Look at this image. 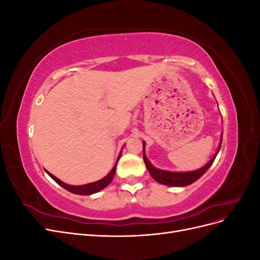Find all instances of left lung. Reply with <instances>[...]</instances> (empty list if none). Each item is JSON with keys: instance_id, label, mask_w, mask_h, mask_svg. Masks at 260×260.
Wrapping results in <instances>:
<instances>
[{"instance_id": "left-lung-1", "label": "left lung", "mask_w": 260, "mask_h": 260, "mask_svg": "<svg viewBox=\"0 0 260 260\" xmlns=\"http://www.w3.org/2000/svg\"><path fill=\"white\" fill-rule=\"evenodd\" d=\"M222 142V139H221ZM221 142H220L219 148L216 153V155L212 157L210 159V161L205 165V166L202 167L201 169H198L195 171H190V172H170V171H165V170H160L155 168L153 165L149 162L146 158L145 153H144V143H143V159L145 162V166L148 170L149 174L153 177L154 180H156L157 182H159L161 184L165 185H169V186H186L188 184H192L193 182H195L196 180L199 178H201L205 172L207 171V169L211 166L212 162H214L216 156L219 152L220 147H221Z\"/></svg>"}]
</instances>
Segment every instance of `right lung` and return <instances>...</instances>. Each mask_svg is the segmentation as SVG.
<instances>
[{
  "label": "right lung",
  "instance_id": "add662e5",
  "mask_svg": "<svg viewBox=\"0 0 260 260\" xmlns=\"http://www.w3.org/2000/svg\"><path fill=\"white\" fill-rule=\"evenodd\" d=\"M119 158H120V155H119ZM117 162H118V160H117ZM117 162L115 164V166L112 169V171L109 172V174L106 177H104L103 179L96 181V182H92V183L84 184V185H78V186L69 185V184H66L64 182H61L60 180H58L56 177H54L53 175H51L50 172H48V171H46V172H48V175L55 181V182L58 183L60 186L64 187L65 190L72 192L74 194H78V195H90V194L96 193L101 190H103V188H105L109 183L112 182V180H113V178L115 176V172H116Z\"/></svg>",
  "mask_w": 260,
  "mask_h": 260
}]
</instances>
